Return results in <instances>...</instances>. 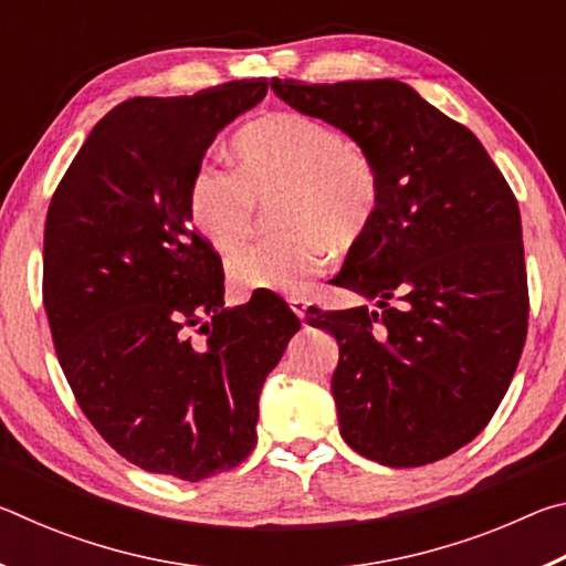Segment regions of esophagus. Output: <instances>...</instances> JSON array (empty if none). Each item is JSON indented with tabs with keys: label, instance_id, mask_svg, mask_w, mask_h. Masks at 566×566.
Segmentation results:
<instances>
[{
	"label": "esophagus",
	"instance_id": "1",
	"mask_svg": "<svg viewBox=\"0 0 566 566\" xmlns=\"http://www.w3.org/2000/svg\"><path fill=\"white\" fill-rule=\"evenodd\" d=\"M286 302H290L292 312L296 314V317L304 319V312H306V300H304V296H290V300H286Z\"/></svg>",
	"mask_w": 566,
	"mask_h": 566
}]
</instances>
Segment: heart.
<instances>
[{"instance_id": "heart-1", "label": "heart", "mask_w": 566, "mask_h": 566, "mask_svg": "<svg viewBox=\"0 0 566 566\" xmlns=\"http://www.w3.org/2000/svg\"><path fill=\"white\" fill-rule=\"evenodd\" d=\"M234 171L199 167L187 185L191 227L219 252H234L256 229L260 205L274 207L282 234L229 260L242 292H294L349 252L375 224L381 205L377 161L359 145L302 112H276L237 134Z\"/></svg>"}]
</instances>
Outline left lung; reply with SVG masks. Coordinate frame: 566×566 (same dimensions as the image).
Returning <instances> with one entry per match:
<instances>
[{
	"instance_id": "8db88e82",
	"label": "left lung",
	"mask_w": 566,
	"mask_h": 566,
	"mask_svg": "<svg viewBox=\"0 0 566 566\" xmlns=\"http://www.w3.org/2000/svg\"><path fill=\"white\" fill-rule=\"evenodd\" d=\"M272 90L349 134L381 175L375 224L332 280L377 310L306 312L339 344L332 395L344 442L385 467L444 459L490 424L524 349L512 189L482 142L405 82L274 76Z\"/></svg>"
}]
</instances>
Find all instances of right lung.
I'll return each mask as SVG.
<instances>
[{"label": "right lung", "mask_w": 566, "mask_h": 566, "mask_svg": "<svg viewBox=\"0 0 566 566\" xmlns=\"http://www.w3.org/2000/svg\"><path fill=\"white\" fill-rule=\"evenodd\" d=\"M264 94L266 80H242L122 102L46 212L42 294L56 359L104 442L151 474L199 482L242 464L264 379L302 327L272 292L224 310L222 260L187 214L205 151Z\"/></svg>", "instance_id": "1"}]
</instances>
